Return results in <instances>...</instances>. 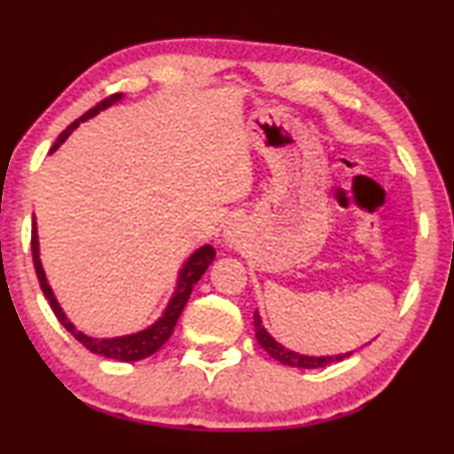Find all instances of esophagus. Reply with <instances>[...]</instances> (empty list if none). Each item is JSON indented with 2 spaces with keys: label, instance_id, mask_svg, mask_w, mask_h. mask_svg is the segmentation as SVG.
<instances>
[{
  "label": "esophagus",
  "instance_id": "1",
  "mask_svg": "<svg viewBox=\"0 0 454 454\" xmlns=\"http://www.w3.org/2000/svg\"><path fill=\"white\" fill-rule=\"evenodd\" d=\"M232 236H234L232 232H228V239H232Z\"/></svg>",
  "mask_w": 454,
  "mask_h": 454
}]
</instances>
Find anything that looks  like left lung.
<instances>
[{
	"instance_id": "left-lung-1",
	"label": "left lung",
	"mask_w": 454,
	"mask_h": 454,
	"mask_svg": "<svg viewBox=\"0 0 454 454\" xmlns=\"http://www.w3.org/2000/svg\"><path fill=\"white\" fill-rule=\"evenodd\" d=\"M254 337H257L259 346L265 349L267 354L271 357H276L278 362L286 364V366H294V368H323L327 366V364L335 362V360H343V357L352 356L349 354H340V356H302V354H296V352H290V349H286L282 343H278L273 337L267 333V329L261 325V317L259 312L254 310Z\"/></svg>"
}]
</instances>
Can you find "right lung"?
<instances>
[{
    "mask_svg": "<svg viewBox=\"0 0 454 454\" xmlns=\"http://www.w3.org/2000/svg\"><path fill=\"white\" fill-rule=\"evenodd\" d=\"M117 100H121V94H113V97L100 100L97 106H92L90 111L82 114L80 119H75L74 123L69 125L67 129L63 131L59 137H57V142L53 144V148H51V152H55L57 148H59V145L69 137V133H72L75 127L82 123V121L94 117V114L100 113V111H105L106 106H111L113 102H117ZM30 245H33V261H35V271H36L38 284H41V290L44 294V298L49 300L51 309H53L55 317L59 318V323L69 331V333L75 337V340L82 343V346H84L86 349H90L92 354H98V356H105V357H113V360H121V362L144 360V357L156 354L158 349H160L164 343L170 340L172 331H175V327H176L178 317H181V312L184 309V304H187V300L191 296V292H193L195 284L200 282L203 273H206L207 267L212 265V261L215 259L214 247H209V245L197 248V251L191 254L187 263L183 265L181 273H178L176 290H175V294H172L168 306H166V310L162 312V317L158 318L154 325H150L148 329L139 331V333H133V335L114 337V340H97V337L84 335V333H82V331L75 329L74 323L66 317V312L61 310L59 302H57V300H55L53 290H51V286L47 284V278H44V271H43V265H41V257H38L36 222H33V239H30Z\"/></svg>",
    "mask_w": 454,
    "mask_h": 454,
    "instance_id": "add662e5",
    "label": "right lung"
}]
</instances>
